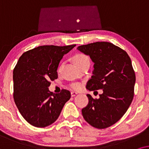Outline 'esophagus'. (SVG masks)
<instances>
[{
	"label": "esophagus",
	"instance_id": "obj_1",
	"mask_svg": "<svg viewBox=\"0 0 149 149\" xmlns=\"http://www.w3.org/2000/svg\"><path fill=\"white\" fill-rule=\"evenodd\" d=\"M78 94V93H76V92H75V91H72V92H71V97H74V96H76V95Z\"/></svg>",
	"mask_w": 149,
	"mask_h": 149
}]
</instances>
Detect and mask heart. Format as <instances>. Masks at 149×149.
Instances as JSON below:
<instances>
[{"label":"heart","instance_id":"1","mask_svg":"<svg viewBox=\"0 0 149 149\" xmlns=\"http://www.w3.org/2000/svg\"><path fill=\"white\" fill-rule=\"evenodd\" d=\"M74 61L78 66H80V65L83 64V63L86 62H90V60H89V58L88 56H86V54H76V56H74ZM82 86L80 83H73V84H71V87L73 89H75V90H78L80 89Z\"/></svg>","mask_w":149,"mask_h":149}]
</instances>
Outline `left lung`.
Listing matches in <instances>:
<instances>
[{"instance_id": "left-lung-1", "label": "left lung", "mask_w": 149, "mask_h": 149, "mask_svg": "<svg viewBox=\"0 0 149 149\" xmlns=\"http://www.w3.org/2000/svg\"><path fill=\"white\" fill-rule=\"evenodd\" d=\"M77 49L94 63L86 88L103 90L99 99L86 95L88 104L82 110V116L91 126L107 128L121 118L134 98L136 75L131 58L123 49L106 41L80 45Z\"/></svg>"}]
</instances>
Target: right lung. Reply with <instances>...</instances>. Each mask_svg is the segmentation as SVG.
<instances>
[{"instance_id":"obj_1","label":"right lung","mask_w":149,"mask_h":149,"mask_svg":"<svg viewBox=\"0 0 149 149\" xmlns=\"http://www.w3.org/2000/svg\"><path fill=\"white\" fill-rule=\"evenodd\" d=\"M75 46L41 45L19 57L13 72V98L22 116L32 125H50L70 99L69 91L54 94L48 87L49 81L58 78L56 71L63 56Z\"/></svg>"}]
</instances>
